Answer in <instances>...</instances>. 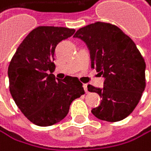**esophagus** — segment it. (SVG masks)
Wrapping results in <instances>:
<instances>
[{"instance_id":"34e87169","label":"esophagus","mask_w":151,"mask_h":151,"mask_svg":"<svg viewBox=\"0 0 151 151\" xmlns=\"http://www.w3.org/2000/svg\"><path fill=\"white\" fill-rule=\"evenodd\" d=\"M83 88H84L85 93L87 94V93H88V88H87V84H86V83H83Z\"/></svg>"}]
</instances>
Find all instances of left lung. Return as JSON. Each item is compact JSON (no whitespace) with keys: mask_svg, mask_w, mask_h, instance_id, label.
<instances>
[{"mask_svg":"<svg viewBox=\"0 0 151 151\" xmlns=\"http://www.w3.org/2000/svg\"><path fill=\"white\" fill-rule=\"evenodd\" d=\"M74 37L86 43L92 68L105 78L103 88L87 86L89 92L102 98L92 113L111 122L125 119L137 107L146 87V63L137 45L117 26L104 22L81 28Z\"/></svg>","mask_w":151,"mask_h":151,"instance_id":"8db88e82","label":"left lung"}]
</instances>
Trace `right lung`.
Listing matches in <instances>:
<instances>
[{
  "instance_id": "add662e5",
  "label": "right lung",
  "mask_w": 151,
  "mask_h": 151,
  "mask_svg": "<svg viewBox=\"0 0 151 151\" xmlns=\"http://www.w3.org/2000/svg\"><path fill=\"white\" fill-rule=\"evenodd\" d=\"M74 29L40 26L20 43L8 67L9 89L26 118L39 126H50L67 116L71 102L84 94L76 77L55 79V51Z\"/></svg>"
}]
</instances>
